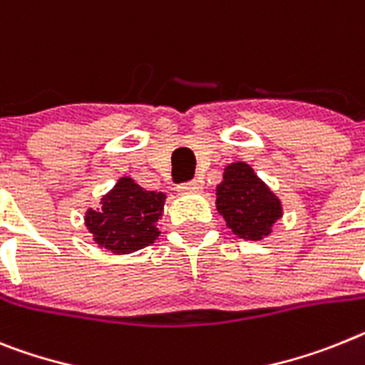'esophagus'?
Wrapping results in <instances>:
<instances>
[{
  "label": "esophagus",
  "mask_w": 365,
  "mask_h": 365,
  "mask_svg": "<svg viewBox=\"0 0 365 365\" xmlns=\"http://www.w3.org/2000/svg\"><path fill=\"white\" fill-rule=\"evenodd\" d=\"M177 190H179L180 194H197V192L203 190V185H201V180H188V182L179 185Z\"/></svg>",
  "instance_id": "esophagus-1"
}]
</instances>
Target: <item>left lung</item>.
<instances>
[{"instance_id":"obj_1","label":"left lung","mask_w":365,"mask_h":365,"mask_svg":"<svg viewBox=\"0 0 365 365\" xmlns=\"http://www.w3.org/2000/svg\"><path fill=\"white\" fill-rule=\"evenodd\" d=\"M216 208L235 235L244 240H262L282 217V205L245 162L225 168L216 190Z\"/></svg>"}]
</instances>
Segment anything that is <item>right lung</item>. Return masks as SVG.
<instances>
[{
    "mask_svg": "<svg viewBox=\"0 0 365 365\" xmlns=\"http://www.w3.org/2000/svg\"><path fill=\"white\" fill-rule=\"evenodd\" d=\"M166 195L149 192L130 177H121L116 186L101 199L98 210L85 216L93 242L116 255H127L151 245L158 232V220Z\"/></svg>",
    "mask_w": 365,
    "mask_h": 365,
    "instance_id": "1",
    "label": "right lung"
}]
</instances>
